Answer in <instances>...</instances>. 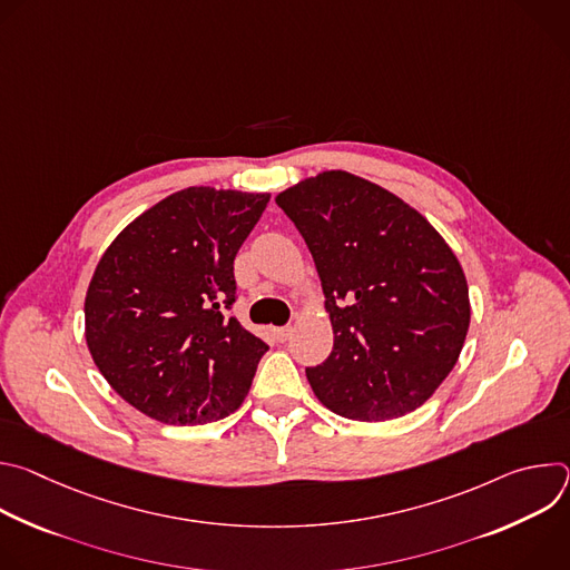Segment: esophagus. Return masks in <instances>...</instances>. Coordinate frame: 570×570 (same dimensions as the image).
Returning <instances> with one entry per match:
<instances>
[{
	"instance_id": "obj_1",
	"label": "esophagus",
	"mask_w": 570,
	"mask_h": 570,
	"mask_svg": "<svg viewBox=\"0 0 570 570\" xmlns=\"http://www.w3.org/2000/svg\"><path fill=\"white\" fill-rule=\"evenodd\" d=\"M291 336H293V327H277V330H275V338H277L279 343H286Z\"/></svg>"
}]
</instances>
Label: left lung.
Segmentation results:
<instances>
[{"instance_id": "left-lung-1", "label": "left lung", "mask_w": 570, "mask_h": 570, "mask_svg": "<svg viewBox=\"0 0 570 570\" xmlns=\"http://www.w3.org/2000/svg\"><path fill=\"white\" fill-rule=\"evenodd\" d=\"M315 262L334 350L306 379L336 415L411 413L453 370L469 330V288L438 229L411 205L347 171L277 198Z\"/></svg>"}]
</instances>
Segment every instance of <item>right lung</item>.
Listing matches in <instances>:
<instances>
[{
	"label": "right lung",
	"mask_w": 570,
	"mask_h": 570,
	"mask_svg": "<svg viewBox=\"0 0 570 570\" xmlns=\"http://www.w3.org/2000/svg\"><path fill=\"white\" fill-rule=\"evenodd\" d=\"M271 196L183 189L135 218L101 257L86 341L106 381L165 424H209L246 399L268 345L229 315L234 257Z\"/></svg>",
	"instance_id": "right-lung-1"
}]
</instances>
